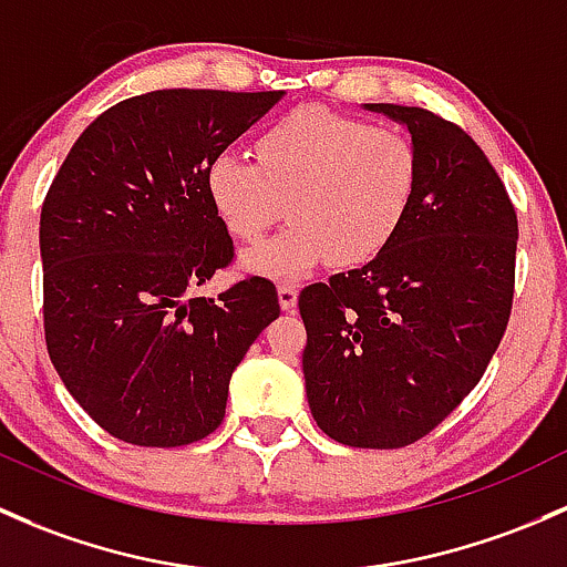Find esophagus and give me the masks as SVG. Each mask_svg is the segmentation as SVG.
<instances>
[{
  "mask_svg": "<svg viewBox=\"0 0 567 567\" xmlns=\"http://www.w3.org/2000/svg\"><path fill=\"white\" fill-rule=\"evenodd\" d=\"M278 302H281L284 311H295V306H297V286L295 284H281V286H278Z\"/></svg>",
  "mask_w": 567,
  "mask_h": 567,
  "instance_id": "obj_1",
  "label": "esophagus"
}]
</instances>
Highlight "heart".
I'll return each mask as SVG.
<instances>
[{"label": "heart", "mask_w": 567, "mask_h": 567, "mask_svg": "<svg viewBox=\"0 0 567 567\" xmlns=\"http://www.w3.org/2000/svg\"><path fill=\"white\" fill-rule=\"evenodd\" d=\"M256 161L237 153L207 168V196L243 245L265 240L289 215L295 226L245 256L270 278H300L322 261L369 265L404 226L420 188V153L399 127L308 106L256 138Z\"/></svg>", "instance_id": "b5f03b06"}]
</instances>
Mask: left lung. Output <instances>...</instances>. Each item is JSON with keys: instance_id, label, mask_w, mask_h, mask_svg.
I'll list each match as a JSON object with an SVG mask.
<instances>
[{"instance_id": "obj_1", "label": "left lung", "mask_w": 567, "mask_h": 567, "mask_svg": "<svg viewBox=\"0 0 567 567\" xmlns=\"http://www.w3.org/2000/svg\"><path fill=\"white\" fill-rule=\"evenodd\" d=\"M365 109L410 131L420 188L395 240L300 291L308 406L330 440L404 447L434 431L492 363L513 308L518 220L483 150L434 111Z\"/></svg>"}]
</instances>
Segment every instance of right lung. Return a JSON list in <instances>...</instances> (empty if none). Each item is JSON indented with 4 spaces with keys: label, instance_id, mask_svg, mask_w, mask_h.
Returning a JSON list of instances; mask_svg holds the SVG:
<instances>
[{
    "label": "right lung",
    "instance_id": "right-lung-1",
    "mask_svg": "<svg viewBox=\"0 0 567 567\" xmlns=\"http://www.w3.org/2000/svg\"><path fill=\"white\" fill-rule=\"evenodd\" d=\"M281 97H127L81 133L45 194V347L70 395L116 440L179 447L213 434L231 373L281 313L276 284L259 276L198 297L235 259L207 196L209 163Z\"/></svg>",
    "mask_w": 567,
    "mask_h": 567
}]
</instances>
